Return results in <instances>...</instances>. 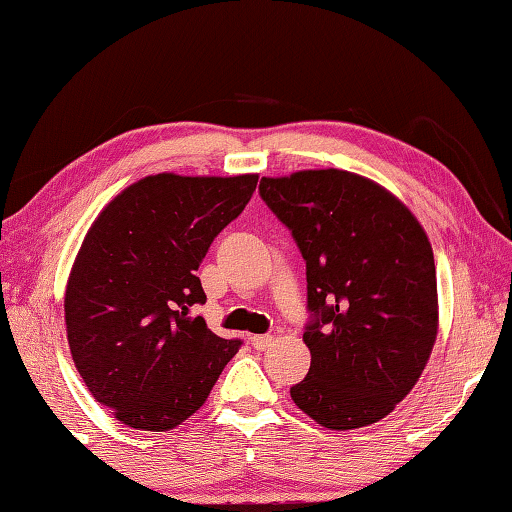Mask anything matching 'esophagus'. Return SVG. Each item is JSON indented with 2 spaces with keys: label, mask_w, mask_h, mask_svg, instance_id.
I'll list each match as a JSON object with an SVG mask.
<instances>
[{
  "label": "esophagus",
  "mask_w": 512,
  "mask_h": 512,
  "mask_svg": "<svg viewBox=\"0 0 512 512\" xmlns=\"http://www.w3.org/2000/svg\"><path fill=\"white\" fill-rule=\"evenodd\" d=\"M250 344H253L255 350H268L275 344V337L273 335H253L250 337Z\"/></svg>",
  "instance_id": "esophagus-1"
}]
</instances>
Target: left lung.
<instances>
[{
    "label": "left lung",
    "instance_id": "1",
    "mask_svg": "<svg viewBox=\"0 0 512 512\" xmlns=\"http://www.w3.org/2000/svg\"><path fill=\"white\" fill-rule=\"evenodd\" d=\"M259 195L306 262L310 370L293 402L330 430L384 419L437 337L435 259L415 215L348 170L262 177Z\"/></svg>",
    "mask_w": 512,
    "mask_h": 512
}]
</instances>
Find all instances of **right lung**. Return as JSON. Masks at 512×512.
<instances>
[{
	"instance_id": "add662e5",
	"label": "right lung",
	"mask_w": 512,
	"mask_h": 512,
	"mask_svg": "<svg viewBox=\"0 0 512 512\" xmlns=\"http://www.w3.org/2000/svg\"><path fill=\"white\" fill-rule=\"evenodd\" d=\"M255 186L257 175H150L88 228L64 297L68 346L90 395L122 424L179 426L242 346L190 308L206 302L199 264Z\"/></svg>"
}]
</instances>
